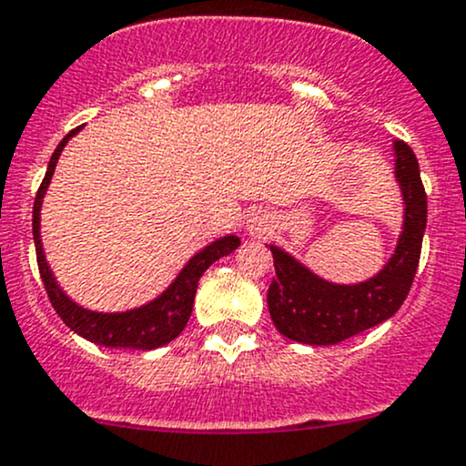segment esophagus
Instances as JSON below:
<instances>
[{
	"instance_id": "esophagus-1",
	"label": "esophagus",
	"mask_w": 466,
	"mask_h": 466,
	"mask_svg": "<svg viewBox=\"0 0 466 466\" xmlns=\"http://www.w3.org/2000/svg\"><path fill=\"white\" fill-rule=\"evenodd\" d=\"M248 229L252 234H257V237H263V234L270 232V220H268L266 214H254V217L249 218Z\"/></svg>"
}]
</instances>
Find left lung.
<instances>
[{
    "label": "left lung",
    "mask_w": 466,
    "mask_h": 466,
    "mask_svg": "<svg viewBox=\"0 0 466 466\" xmlns=\"http://www.w3.org/2000/svg\"><path fill=\"white\" fill-rule=\"evenodd\" d=\"M395 178L404 196V229L395 254L377 277L357 286L328 283L270 246L274 272L268 288V310L288 339L310 346H332L369 330L400 310L418 272L427 228V192L420 165L404 140H395Z\"/></svg>",
    "instance_id": "1"
}]
</instances>
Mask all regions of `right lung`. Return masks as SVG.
I'll use <instances>...</instances> for the list:
<instances>
[{"mask_svg": "<svg viewBox=\"0 0 466 466\" xmlns=\"http://www.w3.org/2000/svg\"><path fill=\"white\" fill-rule=\"evenodd\" d=\"M77 131H80V127L68 131L65 138H62V143L57 145V149L53 151L51 160H48L46 176H44L42 185H39L35 194V203H33V238H35L39 277H42L46 295L51 299L53 308H56V312L60 315V319L65 321L73 332L85 337V339H89L97 346H106V349H160V346L174 341L176 337L183 332V328L187 326L189 315H192L196 288H198V279L203 277V272L208 270L214 261H218L220 257L232 254L234 249L241 246V241H238L237 237H223L218 238V241H214L212 246L200 249L192 261L183 268V272L176 277V281L171 283L163 295L154 299L151 303H147L143 308H136V310L91 312L86 310V308L73 303L71 299L60 290V286H57L56 279H53V272L48 270L46 258H44L42 238H39V208H42V198L44 194H46L48 183H51L53 171H56L57 158H60L68 138H71L73 134H77Z\"/></svg>", "mask_w": 466, "mask_h": 466, "instance_id": "obj_1", "label": "right lung"}]
</instances>
